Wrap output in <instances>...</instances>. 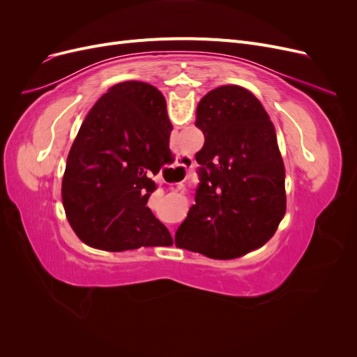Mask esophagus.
<instances>
[{
	"label": "esophagus",
	"instance_id": "1",
	"mask_svg": "<svg viewBox=\"0 0 357 357\" xmlns=\"http://www.w3.org/2000/svg\"><path fill=\"white\" fill-rule=\"evenodd\" d=\"M192 168H193V160H192V158H189V156H181V158L177 160V164H176V167H174V169H177L178 172H181L183 176H185V180L189 177V172H190ZM185 180H183V181H185ZM183 181L178 183L177 189H181V188H183Z\"/></svg>",
	"mask_w": 357,
	"mask_h": 357
}]
</instances>
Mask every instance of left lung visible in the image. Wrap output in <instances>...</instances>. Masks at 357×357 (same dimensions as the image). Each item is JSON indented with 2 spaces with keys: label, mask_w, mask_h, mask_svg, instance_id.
<instances>
[{
  "label": "left lung",
  "mask_w": 357,
  "mask_h": 357,
  "mask_svg": "<svg viewBox=\"0 0 357 357\" xmlns=\"http://www.w3.org/2000/svg\"><path fill=\"white\" fill-rule=\"evenodd\" d=\"M195 125L199 185L176 245L211 259L264 245L286 213L284 164L273 122L241 86H220L199 101Z\"/></svg>",
  "instance_id": "8db88e82"
}]
</instances>
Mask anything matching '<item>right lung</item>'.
I'll use <instances>...</instances> for the list:
<instances>
[{
    "instance_id": "obj_1",
    "label": "right lung",
    "mask_w": 357,
    "mask_h": 357,
    "mask_svg": "<svg viewBox=\"0 0 357 357\" xmlns=\"http://www.w3.org/2000/svg\"><path fill=\"white\" fill-rule=\"evenodd\" d=\"M172 125L155 86L119 83L84 117L67 159L62 202L79 238L107 252L171 245L147 207L152 174L171 160Z\"/></svg>"
}]
</instances>
